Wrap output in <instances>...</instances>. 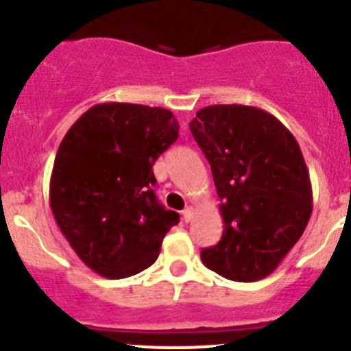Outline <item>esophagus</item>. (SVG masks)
Returning a JSON list of instances; mask_svg holds the SVG:
<instances>
[{
  "mask_svg": "<svg viewBox=\"0 0 351 351\" xmlns=\"http://www.w3.org/2000/svg\"><path fill=\"white\" fill-rule=\"evenodd\" d=\"M183 219H185L186 223H190V221L193 219V207H186V209L183 210Z\"/></svg>",
  "mask_w": 351,
  "mask_h": 351,
  "instance_id": "esophagus-1",
  "label": "esophagus"
}]
</instances>
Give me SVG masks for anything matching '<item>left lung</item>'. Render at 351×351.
Here are the masks:
<instances>
[{"label": "left lung", "instance_id": "obj_1", "mask_svg": "<svg viewBox=\"0 0 351 351\" xmlns=\"http://www.w3.org/2000/svg\"><path fill=\"white\" fill-rule=\"evenodd\" d=\"M190 132L210 165L224 221L219 243L200 252L204 266L241 283L269 276L312 214L300 145L278 118L243 104L202 108Z\"/></svg>", "mask_w": 351, "mask_h": 351}]
</instances>
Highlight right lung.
<instances>
[{"instance_id":"obj_1","label":"right lung","mask_w":351,"mask_h":351,"mask_svg":"<svg viewBox=\"0 0 351 351\" xmlns=\"http://www.w3.org/2000/svg\"><path fill=\"white\" fill-rule=\"evenodd\" d=\"M171 111L103 103L85 111L61 141L49 204L85 266L110 280L152 266L180 214L154 193L156 159L178 138Z\"/></svg>"}]
</instances>
